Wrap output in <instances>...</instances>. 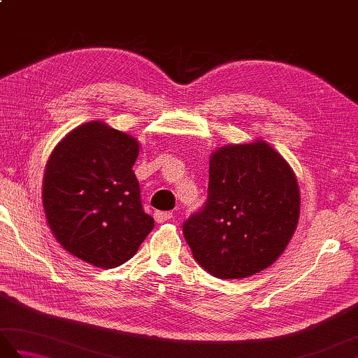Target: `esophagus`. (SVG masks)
I'll return each instance as SVG.
<instances>
[{
    "label": "esophagus",
    "instance_id": "34e87169",
    "mask_svg": "<svg viewBox=\"0 0 358 358\" xmlns=\"http://www.w3.org/2000/svg\"><path fill=\"white\" fill-rule=\"evenodd\" d=\"M154 217H155V220H157V223H164V222H167V220H171L173 215H172V212L157 210L155 214H154Z\"/></svg>",
    "mask_w": 358,
    "mask_h": 358
}]
</instances>
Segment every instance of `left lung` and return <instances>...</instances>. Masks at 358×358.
<instances>
[{
  "label": "left lung",
  "mask_w": 358,
  "mask_h": 358,
  "mask_svg": "<svg viewBox=\"0 0 358 358\" xmlns=\"http://www.w3.org/2000/svg\"><path fill=\"white\" fill-rule=\"evenodd\" d=\"M299 217V183L286 159L264 141L229 144L210 155L208 200L183 234L204 271L237 280L283 254Z\"/></svg>",
  "instance_id": "8db88e82"
}]
</instances>
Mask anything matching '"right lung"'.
<instances>
[{
    "label": "right lung",
    "mask_w": 358,
    "mask_h": 358,
    "mask_svg": "<svg viewBox=\"0 0 358 358\" xmlns=\"http://www.w3.org/2000/svg\"><path fill=\"white\" fill-rule=\"evenodd\" d=\"M138 152L134 136L90 121L67 134L45 164L43 206L52 234L96 268L131 260L154 229L132 171Z\"/></svg>",
    "instance_id": "right-lung-1"
}]
</instances>
